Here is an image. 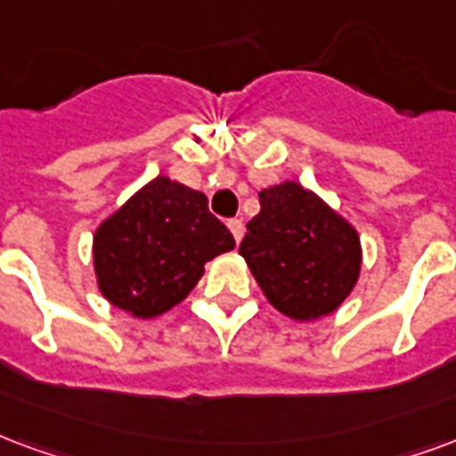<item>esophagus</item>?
<instances>
[{
	"mask_svg": "<svg viewBox=\"0 0 456 456\" xmlns=\"http://www.w3.org/2000/svg\"><path fill=\"white\" fill-rule=\"evenodd\" d=\"M229 232L234 234V241H241V237H244V224H241V219H229L227 222Z\"/></svg>",
	"mask_w": 456,
	"mask_h": 456,
	"instance_id": "1",
	"label": "esophagus"
}]
</instances>
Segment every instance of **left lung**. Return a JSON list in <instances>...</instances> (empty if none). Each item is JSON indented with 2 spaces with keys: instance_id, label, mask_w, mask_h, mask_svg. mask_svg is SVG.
I'll return each instance as SVG.
<instances>
[{
  "instance_id": "left-lung-1",
  "label": "left lung",
  "mask_w": 456,
  "mask_h": 456,
  "mask_svg": "<svg viewBox=\"0 0 456 456\" xmlns=\"http://www.w3.org/2000/svg\"><path fill=\"white\" fill-rule=\"evenodd\" d=\"M261 212L239 246L263 295L297 322L336 312L360 275V239L295 181L261 191Z\"/></svg>"
}]
</instances>
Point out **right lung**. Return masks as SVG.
Instances as JSON below:
<instances>
[{
    "label": "right lung",
    "mask_w": 456,
    "mask_h": 456,
    "mask_svg": "<svg viewBox=\"0 0 456 456\" xmlns=\"http://www.w3.org/2000/svg\"><path fill=\"white\" fill-rule=\"evenodd\" d=\"M234 248V237L188 185L157 176L96 229L94 265L110 305L151 319L178 305L205 263Z\"/></svg>",
    "instance_id": "obj_1"
}]
</instances>
